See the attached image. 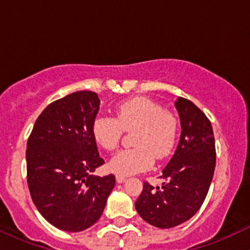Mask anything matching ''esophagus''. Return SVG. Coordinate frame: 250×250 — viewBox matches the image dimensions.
Instances as JSON below:
<instances>
[{
	"instance_id": "1",
	"label": "esophagus",
	"mask_w": 250,
	"mask_h": 250,
	"mask_svg": "<svg viewBox=\"0 0 250 250\" xmlns=\"http://www.w3.org/2000/svg\"><path fill=\"white\" fill-rule=\"evenodd\" d=\"M125 181V176H122V175H119L117 174L116 175V182L117 183H123Z\"/></svg>"
}]
</instances>
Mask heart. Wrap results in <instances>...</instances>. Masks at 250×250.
Masks as SVG:
<instances>
[{"label": "heart", "instance_id": "obj_1", "mask_svg": "<svg viewBox=\"0 0 250 250\" xmlns=\"http://www.w3.org/2000/svg\"><path fill=\"white\" fill-rule=\"evenodd\" d=\"M136 128L135 148L119 151L109 162L111 171L131 175L146 170L153 165L154 157L162 160L171 153L179 133V123L173 114L147 97H133L116 105V119L99 115L93 122L95 141L107 150L119 146L123 129Z\"/></svg>", "mask_w": 250, "mask_h": 250}]
</instances>
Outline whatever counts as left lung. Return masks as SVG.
I'll use <instances>...</instances> for the list:
<instances>
[{"label":"left lung","mask_w":250,"mask_h":250,"mask_svg":"<svg viewBox=\"0 0 250 250\" xmlns=\"http://www.w3.org/2000/svg\"><path fill=\"white\" fill-rule=\"evenodd\" d=\"M181 136L176 150L163 168L161 187L145 182L135 202L137 213L149 225L173 228L199 210L210 187L216 154L211 123L193 102L177 97Z\"/></svg>","instance_id":"8db88e82"}]
</instances>
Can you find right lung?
<instances>
[{"mask_svg":"<svg viewBox=\"0 0 250 250\" xmlns=\"http://www.w3.org/2000/svg\"><path fill=\"white\" fill-rule=\"evenodd\" d=\"M100 99L76 91L50 103L37 117L27 143V181L37 210L64 231L97 222L115 186L113 174L90 173L104 161L97 151L93 122Z\"/></svg>","mask_w":250,"mask_h":250,"instance_id":"obj_1","label":"right lung"}]
</instances>
